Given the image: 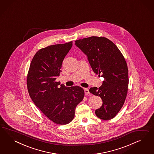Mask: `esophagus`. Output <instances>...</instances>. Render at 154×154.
<instances>
[{"label": "esophagus", "instance_id": "34e87169", "mask_svg": "<svg viewBox=\"0 0 154 154\" xmlns=\"http://www.w3.org/2000/svg\"><path fill=\"white\" fill-rule=\"evenodd\" d=\"M84 91H85V95H89L90 93H89V89H88V88H85L84 89Z\"/></svg>", "mask_w": 154, "mask_h": 154}]
</instances>
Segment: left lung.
<instances>
[{
    "instance_id": "1",
    "label": "left lung",
    "mask_w": 154,
    "mask_h": 154,
    "mask_svg": "<svg viewBox=\"0 0 154 154\" xmlns=\"http://www.w3.org/2000/svg\"><path fill=\"white\" fill-rule=\"evenodd\" d=\"M75 45L88 56L94 72L104 78L99 88L89 91L102 99L95 114L104 120L116 116L122 107L128 93L129 78L126 61L117 47L107 38L93 36L79 39Z\"/></svg>"
}]
</instances>
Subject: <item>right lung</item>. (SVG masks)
Wrapping results in <instances>:
<instances>
[{"instance_id": "add662e5", "label": "right lung", "mask_w": 154, "mask_h": 154, "mask_svg": "<svg viewBox=\"0 0 154 154\" xmlns=\"http://www.w3.org/2000/svg\"><path fill=\"white\" fill-rule=\"evenodd\" d=\"M72 46V41L40 49L33 57L27 75L28 92L33 102L47 117L59 125L73 120L75 107L85 95L79 86L66 87L56 81Z\"/></svg>"}]
</instances>
